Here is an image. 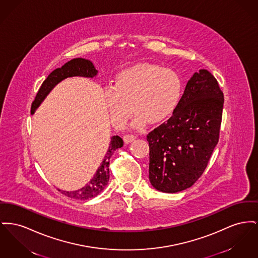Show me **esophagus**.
Segmentation results:
<instances>
[{"label": "esophagus", "instance_id": "34e87169", "mask_svg": "<svg viewBox=\"0 0 258 258\" xmlns=\"http://www.w3.org/2000/svg\"><path fill=\"white\" fill-rule=\"evenodd\" d=\"M123 141L125 142V143H130V142H132V141H134L137 137L136 136H134V135H125V136H123Z\"/></svg>", "mask_w": 258, "mask_h": 258}]
</instances>
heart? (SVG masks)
Here are the masks:
<instances>
[{
    "instance_id": "1",
    "label": "heart",
    "mask_w": 258,
    "mask_h": 258,
    "mask_svg": "<svg viewBox=\"0 0 258 258\" xmlns=\"http://www.w3.org/2000/svg\"><path fill=\"white\" fill-rule=\"evenodd\" d=\"M182 96L179 75L153 63H140L117 74L114 86L106 87L104 99L113 124L122 127L134 114V125L142 128L167 120ZM134 106L133 107L132 105Z\"/></svg>"
}]
</instances>
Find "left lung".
Instances as JSON below:
<instances>
[{"mask_svg": "<svg viewBox=\"0 0 258 258\" xmlns=\"http://www.w3.org/2000/svg\"><path fill=\"white\" fill-rule=\"evenodd\" d=\"M223 103V92L212 73L195 72L172 116L147 135L154 188L176 193L202 176L218 143Z\"/></svg>", "mask_w": 258, "mask_h": 258, "instance_id": "obj_1", "label": "left lung"}]
</instances>
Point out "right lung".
I'll return each mask as SVG.
<instances>
[{"label":"right lung","mask_w":258,"mask_h":258,"mask_svg":"<svg viewBox=\"0 0 258 258\" xmlns=\"http://www.w3.org/2000/svg\"><path fill=\"white\" fill-rule=\"evenodd\" d=\"M96 74H97V70H95L93 64L90 60H87L85 58H74L72 60L68 61L61 68L53 70L43 82L41 88L39 89V91L36 94L34 101L32 102L31 114H34L35 110L45 99L48 92L51 91L53 87L57 85L62 80L68 77L74 76L92 78ZM122 145H123V141L121 137L118 136L112 137L109 148L101 163V166L97 168L91 181L77 191H73V192L61 191V193L67 197L75 199V200H88L91 198L96 197L99 193L103 191V189L106 187L109 181L110 158L112 157L115 150H117L118 148H121Z\"/></svg>","instance_id":"obj_1"}]
</instances>
